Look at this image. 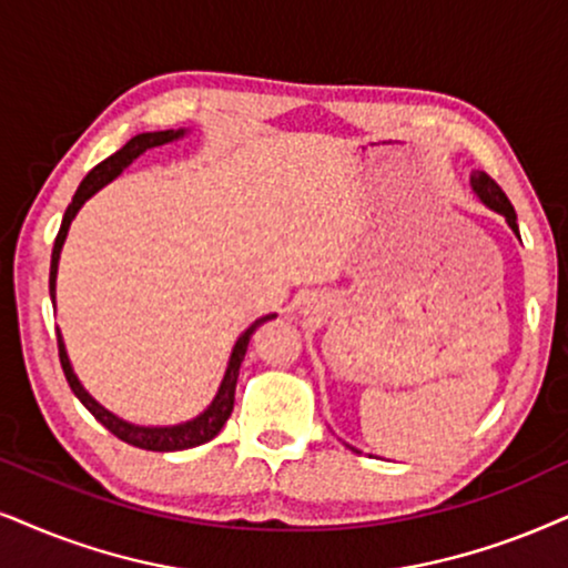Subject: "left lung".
<instances>
[{"mask_svg":"<svg viewBox=\"0 0 568 568\" xmlns=\"http://www.w3.org/2000/svg\"><path fill=\"white\" fill-rule=\"evenodd\" d=\"M469 183H471V191H475V196H477L479 201H483L487 210L498 212L500 217H504V220L508 222V227H511L516 239H519V225H516V212H514L511 201L506 199V193L498 189V183H495L490 175H485V172H479V170L471 172ZM519 241H521V239H519ZM346 445H348V443H346ZM348 448L356 450L354 445H348ZM356 454H358V450H356Z\"/></svg>","mask_w":568,"mask_h":568,"instance_id":"left-lung-1","label":"left lung"}]
</instances>
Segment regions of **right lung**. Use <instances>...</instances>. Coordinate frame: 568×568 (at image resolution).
<instances>
[{"instance_id":"1","label":"right lung","mask_w":568,"mask_h":568,"mask_svg":"<svg viewBox=\"0 0 568 568\" xmlns=\"http://www.w3.org/2000/svg\"><path fill=\"white\" fill-rule=\"evenodd\" d=\"M185 133H189V128L133 135V139L128 141L120 152L106 156L104 162H99L97 168H93L89 175L83 178V183L78 185V191L73 196V204L64 210L60 233H57V241L52 248V267H49V296H52L54 308H57V270H60V254H62L64 239H68L70 222L75 220V214L81 212V206L93 196V193L102 191L106 183H112L114 178H118L120 172L128 168V164H133V160H139L143 152L183 139ZM275 317L277 314H264V317L251 322V325L239 335V341H235L231 358H227L225 375H222V379H220V387H217V393H214L212 404L206 406L201 414L193 416V419L181 422V425H168V427L133 425V422H128V419H123V416L112 414L110 408H104L97 398L91 396L89 390H85V387L81 385V379H78V375L73 372V364H70V356H68V348H64L60 327H57V346H60L62 372H64V377H68L70 390H73L78 400H81V404L89 408L93 416H97V422H102V425L110 429L114 437H120V440H125L128 445H135V448H143V450H160V454H168V450H185V448H196V445L210 443L212 437L217 435L222 427H225L227 416H231L233 404H235V383H239L241 362H243V356H246L251 335L256 333V327L264 325V322L275 320Z\"/></svg>"}]
</instances>
